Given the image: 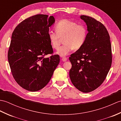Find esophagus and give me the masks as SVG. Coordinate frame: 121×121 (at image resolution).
I'll use <instances>...</instances> for the list:
<instances>
[{
	"label": "esophagus",
	"instance_id": "obj_1",
	"mask_svg": "<svg viewBox=\"0 0 121 121\" xmlns=\"http://www.w3.org/2000/svg\"><path fill=\"white\" fill-rule=\"evenodd\" d=\"M67 60H68V58L66 57H65V56H63L62 58V61H63V62H65V61H67Z\"/></svg>",
	"mask_w": 121,
	"mask_h": 121
}]
</instances>
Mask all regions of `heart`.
I'll use <instances>...</instances> for the list:
<instances>
[{"label":"heart","mask_w":121,"mask_h":121,"mask_svg":"<svg viewBox=\"0 0 121 121\" xmlns=\"http://www.w3.org/2000/svg\"><path fill=\"white\" fill-rule=\"evenodd\" d=\"M56 32L49 31L48 36L52 48L57 49L63 39V45L59 49L57 53L61 56L67 55L73 49H80L85 42L87 30L83 24L67 19L59 21L55 26Z\"/></svg>","instance_id":"obj_1"}]
</instances>
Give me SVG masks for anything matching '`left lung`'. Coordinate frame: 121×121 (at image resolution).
I'll list each match as a JSON object with an SVG mask.
<instances>
[{
	"label": "left lung",
	"instance_id": "1",
	"mask_svg": "<svg viewBox=\"0 0 121 121\" xmlns=\"http://www.w3.org/2000/svg\"><path fill=\"white\" fill-rule=\"evenodd\" d=\"M80 17L86 23L88 33L83 46L69 58V75L77 89L87 93L106 79L112 63L111 45L108 32L101 22L86 15Z\"/></svg>",
	"mask_w": 121,
	"mask_h": 121
}]
</instances>
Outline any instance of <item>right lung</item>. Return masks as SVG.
Listing matches in <instances>:
<instances>
[{"label":"right lung","mask_w":121,"mask_h":121,"mask_svg":"<svg viewBox=\"0 0 121 121\" xmlns=\"http://www.w3.org/2000/svg\"><path fill=\"white\" fill-rule=\"evenodd\" d=\"M55 22L53 16L37 14L20 23L12 33L8 62L15 81L27 91L43 88L60 62L59 55L45 57L53 53L48 33Z\"/></svg>","instance_id":"add662e5"}]
</instances>
